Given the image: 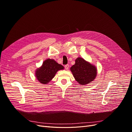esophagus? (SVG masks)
<instances>
[{
	"mask_svg": "<svg viewBox=\"0 0 132 132\" xmlns=\"http://www.w3.org/2000/svg\"><path fill=\"white\" fill-rule=\"evenodd\" d=\"M65 68L66 69V70H67L69 68V65H66L65 66Z\"/></svg>",
	"mask_w": 132,
	"mask_h": 132,
	"instance_id": "34e87169",
	"label": "esophagus"
}]
</instances>
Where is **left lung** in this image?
<instances>
[{
    "instance_id": "8db88e82",
    "label": "left lung",
    "mask_w": 132,
    "mask_h": 132,
    "mask_svg": "<svg viewBox=\"0 0 132 132\" xmlns=\"http://www.w3.org/2000/svg\"><path fill=\"white\" fill-rule=\"evenodd\" d=\"M70 70L75 80L81 85H86L93 81L96 77V66L79 57L75 60V64Z\"/></svg>"
}]
</instances>
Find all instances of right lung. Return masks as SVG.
<instances>
[{
  "instance_id": "add662e5",
  "label": "right lung",
  "mask_w": 132,
  "mask_h": 132,
  "mask_svg": "<svg viewBox=\"0 0 132 132\" xmlns=\"http://www.w3.org/2000/svg\"><path fill=\"white\" fill-rule=\"evenodd\" d=\"M64 69L63 66L53 59L45 60L41 67L37 68L35 72V76L40 84H47L55 76L59 70Z\"/></svg>"
}]
</instances>
